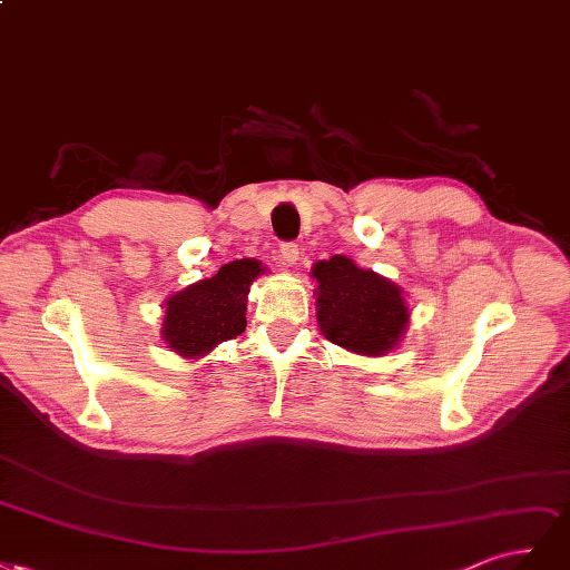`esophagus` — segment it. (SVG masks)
Masks as SVG:
<instances>
[{"mask_svg": "<svg viewBox=\"0 0 570 570\" xmlns=\"http://www.w3.org/2000/svg\"><path fill=\"white\" fill-rule=\"evenodd\" d=\"M279 253H282V261H284V265H296L298 263V246L296 244H282V248H279Z\"/></svg>", "mask_w": 570, "mask_h": 570, "instance_id": "esophagus-1", "label": "esophagus"}]
</instances>
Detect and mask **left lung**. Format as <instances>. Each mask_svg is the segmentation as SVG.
I'll return each mask as SVG.
<instances>
[{"label": "left lung", "instance_id": "1", "mask_svg": "<svg viewBox=\"0 0 570 570\" xmlns=\"http://www.w3.org/2000/svg\"><path fill=\"white\" fill-rule=\"evenodd\" d=\"M309 274L317 282L312 296L324 338L364 357L395 351L410 324V305L397 284L345 255L315 263Z\"/></svg>", "mask_w": 570, "mask_h": 570}]
</instances>
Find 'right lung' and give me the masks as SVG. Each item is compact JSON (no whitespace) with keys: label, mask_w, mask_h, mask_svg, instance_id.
I'll list each match as a JSON object with an SVG mask.
<instances>
[{"label":"right lung","mask_w":570,"mask_h":570,"mask_svg":"<svg viewBox=\"0 0 570 570\" xmlns=\"http://www.w3.org/2000/svg\"><path fill=\"white\" fill-rule=\"evenodd\" d=\"M265 272L255 258L232 261L215 277L173 293L163 303V343L179 357L200 360L223 341L244 334L250 284Z\"/></svg>","instance_id":"1"}]
</instances>
